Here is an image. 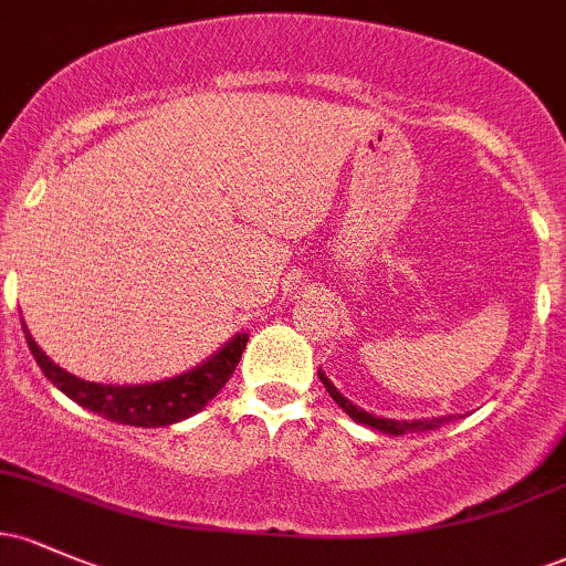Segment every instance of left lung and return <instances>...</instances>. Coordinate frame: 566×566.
Instances as JSON below:
<instances>
[{"label": "left lung", "instance_id": "8db88e82", "mask_svg": "<svg viewBox=\"0 0 566 566\" xmlns=\"http://www.w3.org/2000/svg\"><path fill=\"white\" fill-rule=\"evenodd\" d=\"M319 378L324 382V388H327V394L333 396L335 405L343 407V412H348V418H354L356 423L361 426H369V428H378L382 433H394V437H401V433H420V431H433V428L450 423L454 415H447V418H431V420H412V423H407V420H388V418H375V415L365 412V409L354 407L350 401L343 396L337 388L324 378V373H319Z\"/></svg>", "mask_w": 566, "mask_h": 566}]
</instances>
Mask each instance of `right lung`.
<instances>
[{
	"instance_id": "obj_1",
	"label": "right lung",
	"mask_w": 566,
	"mask_h": 566,
	"mask_svg": "<svg viewBox=\"0 0 566 566\" xmlns=\"http://www.w3.org/2000/svg\"><path fill=\"white\" fill-rule=\"evenodd\" d=\"M23 333L36 365L42 367L44 378L61 388L69 399H74L76 405L90 409V412L103 415L106 420H114V423L140 428L172 426L197 415L229 382L239 359H242L247 340H250L247 335H237L212 359H207L205 365L191 369V373L180 375V378L151 382V386H103V382H87L74 378V375L57 367L36 346L29 329L23 327Z\"/></svg>"
}]
</instances>
